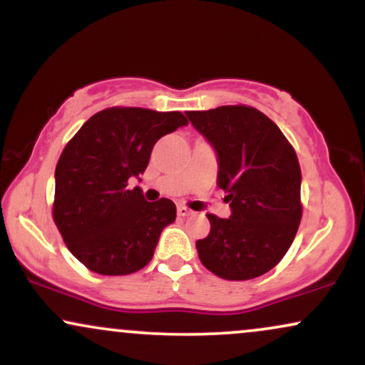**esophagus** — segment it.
Returning a JSON list of instances; mask_svg holds the SVG:
<instances>
[{
    "label": "esophagus",
    "instance_id": "34e87169",
    "mask_svg": "<svg viewBox=\"0 0 365 365\" xmlns=\"http://www.w3.org/2000/svg\"><path fill=\"white\" fill-rule=\"evenodd\" d=\"M177 212H178V216H180V217H187V216H190V215H192L190 209L185 207V206H178Z\"/></svg>",
    "mask_w": 365,
    "mask_h": 365
}]
</instances>
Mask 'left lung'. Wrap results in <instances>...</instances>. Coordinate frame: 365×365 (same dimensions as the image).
Segmentation results:
<instances>
[{
	"label": "left lung",
	"instance_id": "1",
	"mask_svg": "<svg viewBox=\"0 0 365 365\" xmlns=\"http://www.w3.org/2000/svg\"><path fill=\"white\" fill-rule=\"evenodd\" d=\"M217 154V187L232 216L207 215L211 232L195 247L199 259L223 279L244 282L283 259L302 220L295 149L273 120L252 106L187 111Z\"/></svg>",
	"mask_w": 365,
	"mask_h": 365
}]
</instances>
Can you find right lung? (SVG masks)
Segmentation results:
<instances>
[{"label": "right lung", "mask_w": 365, "mask_h": 365, "mask_svg": "<svg viewBox=\"0 0 365 365\" xmlns=\"http://www.w3.org/2000/svg\"><path fill=\"white\" fill-rule=\"evenodd\" d=\"M188 121L180 111L113 106L91 116L58 159L53 220L68 250L98 274H132L148 266L159 235L173 223L170 199L148 202L130 177L150 150Z\"/></svg>", "instance_id": "right-lung-1"}]
</instances>
